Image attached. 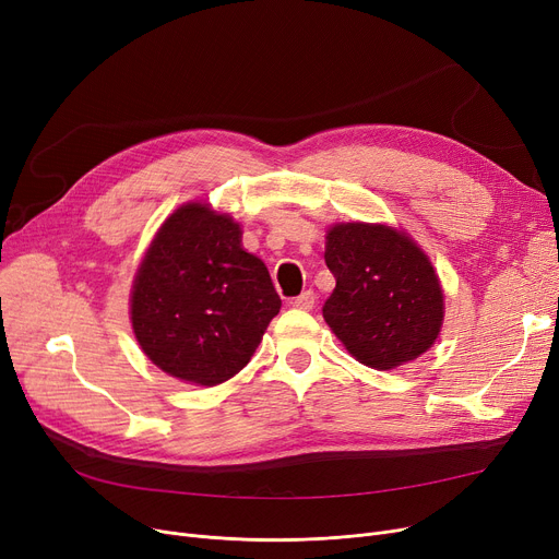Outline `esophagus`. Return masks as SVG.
I'll return each mask as SVG.
<instances>
[{
    "instance_id": "obj_1",
    "label": "esophagus",
    "mask_w": 559,
    "mask_h": 559,
    "mask_svg": "<svg viewBox=\"0 0 559 559\" xmlns=\"http://www.w3.org/2000/svg\"><path fill=\"white\" fill-rule=\"evenodd\" d=\"M314 301H317L314 292H312V289H306L304 295H299L297 299H292V306L299 308V310H312V308H314Z\"/></svg>"
}]
</instances>
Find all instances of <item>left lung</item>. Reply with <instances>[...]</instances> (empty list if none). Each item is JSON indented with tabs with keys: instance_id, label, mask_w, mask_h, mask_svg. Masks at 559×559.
Masks as SVG:
<instances>
[{
	"instance_id": "left-lung-1",
	"label": "left lung",
	"mask_w": 559,
	"mask_h": 559,
	"mask_svg": "<svg viewBox=\"0 0 559 559\" xmlns=\"http://www.w3.org/2000/svg\"><path fill=\"white\" fill-rule=\"evenodd\" d=\"M324 258L335 276L324 319L358 362L388 371L435 344L444 292L409 235L385 224H335Z\"/></svg>"
}]
</instances>
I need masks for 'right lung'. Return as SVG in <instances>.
I'll return each mask as SVG.
<instances>
[{"mask_svg":"<svg viewBox=\"0 0 559 559\" xmlns=\"http://www.w3.org/2000/svg\"><path fill=\"white\" fill-rule=\"evenodd\" d=\"M278 310L267 267L242 249L240 224L199 201L165 219L131 289V324L144 356L205 388L247 367Z\"/></svg>","mask_w":559,"mask_h":559,"instance_id":"1","label":"right lung"}]
</instances>
